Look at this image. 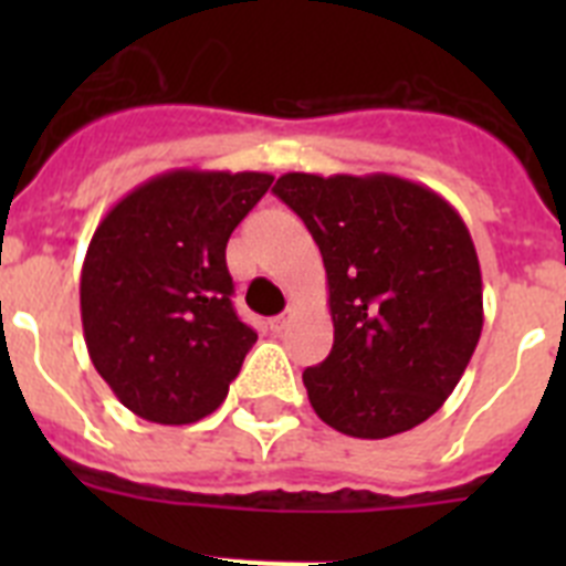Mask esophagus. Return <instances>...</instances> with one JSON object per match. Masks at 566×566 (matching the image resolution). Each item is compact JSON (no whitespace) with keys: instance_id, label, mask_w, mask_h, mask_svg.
<instances>
[{"instance_id":"1","label":"esophagus","mask_w":566,"mask_h":566,"mask_svg":"<svg viewBox=\"0 0 566 566\" xmlns=\"http://www.w3.org/2000/svg\"><path fill=\"white\" fill-rule=\"evenodd\" d=\"M292 323V314H277V317L269 319V326H272V332H283V328Z\"/></svg>"}]
</instances>
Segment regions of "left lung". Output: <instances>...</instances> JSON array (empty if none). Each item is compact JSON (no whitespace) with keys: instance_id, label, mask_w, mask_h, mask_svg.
Returning a JSON list of instances; mask_svg holds the SVG:
<instances>
[{"instance_id":"8db88e82","label":"left lung","mask_w":566,"mask_h":566,"mask_svg":"<svg viewBox=\"0 0 566 566\" xmlns=\"http://www.w3.org/2000/svg\"><path fill=\"white\" fill-rule=\"evenodd\" d=\"M274 195L323 254L332 354L303 371L334 431L385 439L442 408L482 334L476 247L442 195L397 175L286 172Z\"/></svg>"}]
</instances>
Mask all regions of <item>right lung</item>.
Instances as JSON below:
<instances>
[{
    "mask_svg": "<svg viewBox=\"0 0 566 566\" xmlns=\"http://www.w3.org/2000/svg\"><path fill=\"white\" fill-rule=\"evenodd\" d=\"M269 172L172 169L115 203L82 266L84 343L124 408L189 424L227 399L258 334L232 306L227 243Z\"/></svg>",
    "mask_w": 566,
    "mask_h": 566,
    "instance_id": "right-lung-1",
    "label": "right lung"
}]
</instances>
